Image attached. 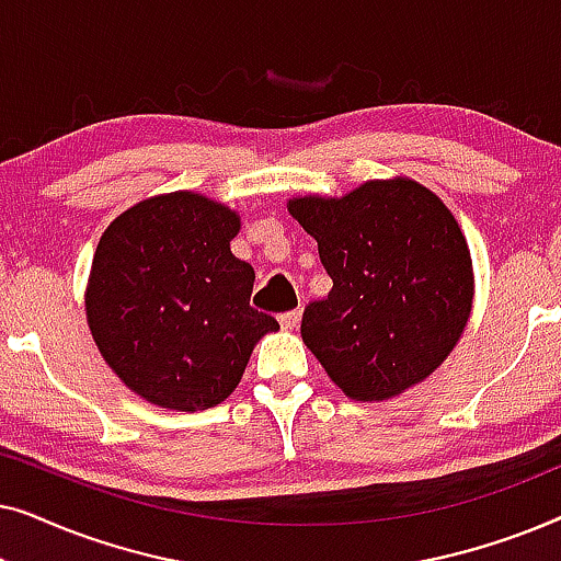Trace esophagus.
Wrapping results in <instances>:
<instances>
[{"instance_id":"34e87169","label":"esophagus","mask_w":561,"mask_h":561,"mask_svg":"<svg viewBox=\"0 0 561 561\" xmlns=\"http://www.w3.org/2000/svg\"><path fill=\"white\" fill-rule=\"evenodd\" d=\"M278 319H280V327H283V329H296L298 321H301V309H294V311L280 313Z\"/></svg>"}]
</instances>
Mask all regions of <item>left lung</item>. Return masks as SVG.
<instances>
[{"instance_id": "obj_1", "label": "left lung", "mask_w": 561, "mask_h": 561, "mask_svg": "<svg viewBox=\"0 0 561 561\" xmlns=\"http://www.w3.org/2000/svg\"><path fill=\"white\" fill-rule=\"evenodd\" d=\"M319 242L332 290L301 336L357 401L403 393L444 363L470 317L472 260L447 206L416 181H367L342 198L288 202Z\"/></svg>"}]
</instances>
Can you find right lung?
Returning <instances> with one entry per match:
<instances>
[{
  "instance_id": "right-lung-1",
  "label": "right lung",
  "mask_w": 561,
  "mask_h": 561,
  "mask_svg": "<svg viewBox=\"0 0 561 561\" xmlns=\"http://www.w3.org/2000/svg\"><path fill=\"white\" fill-rule=\"evenodd\" d=\"M237 232L232 209L175 191L127 209L99 240L91 336L145 401L211 409L237 388L260 336L278 329L250 306L255 271L229 250Z\"/></svg>"
}]
</instances>
